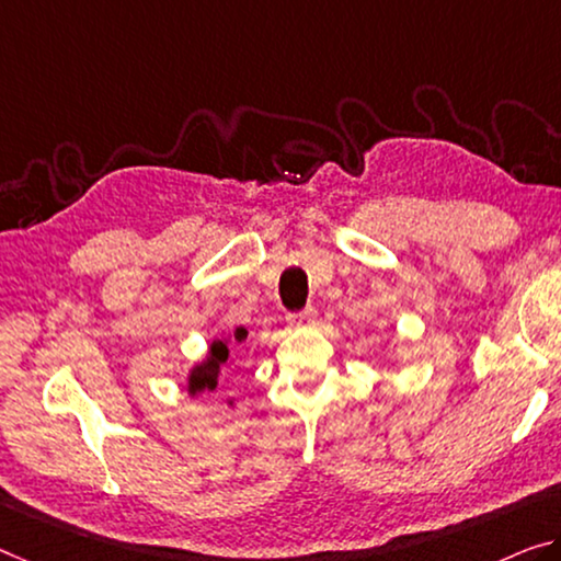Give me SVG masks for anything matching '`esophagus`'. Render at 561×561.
Returning <instances> with one entry per match:
<instances>
[{
    "label": "esophagus",
    "instance_id": "obj_1",
    "mask_svg": "<svg viewBox=\"0 0 561 561\" xmlns=\"http://www.w3.org/2000/svg\"><path fill=\"white\" fill-rule=\"evenodd\" d=\"M316 321V308L310 306L306 310H300V313H288V323L290 325H310Z\"/></svg>",
    "mask_w": 561,
    "mask_h": 561
}]
</instances>
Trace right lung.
<instances>
[{
  "instance_id": "obj_1",
  "label": "right lung",
  "mask_w": 561,
  "mask_h": 561,
  "mask_svg": "<svg viewBox=\"0 0 561 561\" xmlns=\"http://www.w3.org/2000/svg\"><path fill=\"white\" fill-rule=\"evenodd\" d=\"M245 339H248L245 329H236V333H232V341H236V343H243ZM228 356H230L228 341H213L205 360H201V364H195L191 368V376H187V393L197 396L203 391L218 389L220 370H222V366L228 364Z\"/></svg>"
}]
</instances>
